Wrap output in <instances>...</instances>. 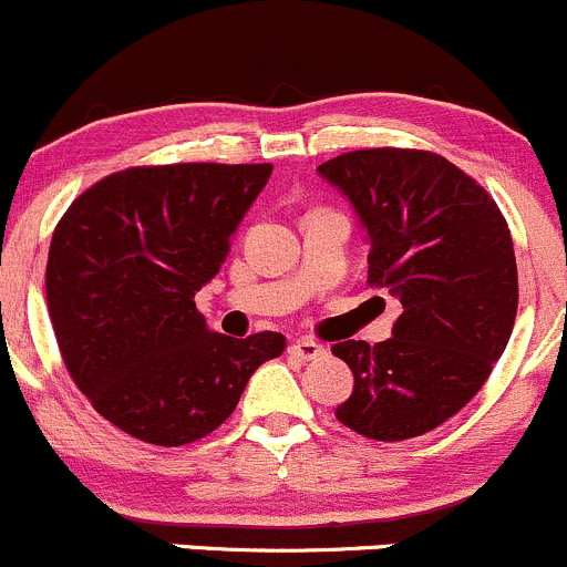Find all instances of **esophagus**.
<instances>
[{
    "label": "esophagus",
    "instance_id": "34e87169",
    "mask_svg": "<svg viewBox=\"0 0 567 567\" xmlns=\"http://www.w3.org/2000/svg\"><path fill=\"white\" fill-rule=\"evenodd\" d=\"M289 352L295 354V358H300V360H317L319 354H324V347H322V343L311 341V338H300V341L291 343Z\"/></svg>",
    "mask_w": 567,
    "mask_h": 567
}]
</instances>
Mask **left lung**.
<instances>
[{
    "mask_svg": "<svg viewBox=\"0 0 567 567\" xmlns=\"http://www.w3.org/2000/svg\"><path fill=\"white\" fill-rule=\"evenodd\" d=\"M317 172L369 231V284L401 302L388 341L332 347L354 373L338 420L379 442L434 431L475 399L516 322L505 215L483 185L429 150H354Z\"/></svg>",
    "mask_w": 567,
    "mask_h": 567,
    "instance_id": "obj_1",
    "label": "left lung"
}]
</instances>
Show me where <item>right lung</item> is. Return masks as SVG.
<instances>
[{
  "label": "right lung",
  "instance_id": "1",
  "mask_svg": "<svg viewBox=\"0 0 567 567\" xmlns=\"http://www.w3.org/2000/svg\"><path fill=\"white\" fill-rule=\"evenodd\" d=\"M270 163L133 166L103 177L56 224L45 300L60 354L95 412L136 440L213 434L281 332H213L196 291L270 179Z\"/></svg>",
  "mask_w": 567,
  "mask_h": 567
}]
</instances>
